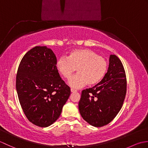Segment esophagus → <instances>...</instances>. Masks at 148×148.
Returning a JSON list of instances; mask_svg holds the SVG:
<instances>
[{"label": "esophagus", "mask_w": 148, "mask_h": 148, "mask_svg": "<svg viewBox=\"0 0 148 148\" xmlns=\"http://www.w3.org/2000/svg\"><path fill=\"white\" fill-rule=\"evenodd\" d=\"M71 92H72V93L77 92V90H75V89H74V88H71Z\"/></svg>", "instance_id": "34e87169"}]
</instances>
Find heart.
Segmentation results:
<instances>
[{
    "label": "heart",
    "mask_w": 148,
    "mask_h": 148,
    "mask_svg": "<svg viewBox=\"0 0 148 148\" xmlns=\"http://www.w3.org/2000/svg\"><path fill=\"white\" fill-rule=\"evenodd\" d=\"M56 67L66 79L77 70L78 73L70 77L68 83L71 87L78 88L87 83L89 86L98 84L106 74L108 63L92 50L83 49L72 51L69 58H60L56 62Z\"/></svg>",
    "instance_id": "1"
}]
</instances>
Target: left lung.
<instances>
[{
    "label": "left lung",
    "mask_w": 148,
    "mask_h": 148,
    "mask_svg": "<svg viewBox=\"0 0 148 148\" xmlns=\"http://www.w3.org/2000/svg\"><path fill=\"white\" fill-rule=\"evenodd\" d=\"M127 92V79L118 56L110 55L107 73L100 83L82 91L79 111L82 118L93 127L109 123L120 111Z\"/></svg>",
    "instance_id": "obj_1"
}]
</instances>
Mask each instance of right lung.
I'll list each match as a JSON object with an SVG mask.
<instances>
[{
	"label": "right lung",
	"mask_w": 148,
	"mask_h": 148,
	"mask_svg": "<svg viewBox=\"0 0 148 148\" xmlns=\"http://www.w3.org/2000/svg\"><path fill=\"white\" fill-rule=\"evenodd\" d=\"M56 65L51 49L36 46L24 55L18 69L19 101L27 119L38 127H49L57 120L71 94Z\"/></svg>",
	"instance_id": "right-lung-1"
}]
</instances>
